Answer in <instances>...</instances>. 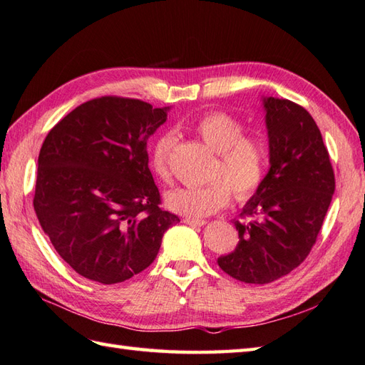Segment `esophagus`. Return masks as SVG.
<instances>
[{"label": "esophagus", "mask_w": 365, "mask_h": 365, "mask_svg": "<svg viewBox=\"0 0 365 365\" xmlns=\"http://www.w3.org/2000/svg\"><path fill=\"white\" fill-rule=\"evenodd\" d=\"M185 225H190V226H205L206 220H198V218H184L182 220Z\"/></svg>", "instance_id": "1"}]
</instances>
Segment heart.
Segmentation results:
<instances>
[{
	"mask_svg": "<svg viewBox=\"0 0 365 365\" xmlns=\"http://www.w3.org/2000/svg\"><path fill=\"white\" fill-rule=\"evenodd\" d=\"M192 131L217 151V180L197 187H178L165 195V205L187 218H201L230 203L231 192L237 200H248L261 187L267 168V150L257 135L247 134L242 121L228 112L210 110L192 121ZM175 139L170 133L156 137L150 148V165L160 181L170 180L168 158Z\"/></svg>",
	"mask_w": 365,
	"mask_h": 365,
	"instance_id": "obj_1",
	"label": "heart"
}]
</instances>
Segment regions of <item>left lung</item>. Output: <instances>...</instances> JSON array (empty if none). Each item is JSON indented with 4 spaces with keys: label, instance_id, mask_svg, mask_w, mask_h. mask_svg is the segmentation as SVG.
I'll list each match as a JSON object with an SVG mask.
<instances>
[{
    "label": "left lung",
    "instance_id": "obj_1",
    "mask_svg": "<svg viewBox=\"0 0 365 365\" xmlns=\"http://www.w3.org/2000/svg\"><path fill=\"white\" fill-rule=\"evenodd\" d=\"M270 170L234 222L239 244L217 259L248 284H269L309 255L325 220L336 181L319 126L299 104L264 98Z\"/></svg>",
    "mask_w": 365,
    "mask_h": 365
}]
</instances>
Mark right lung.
I'll list each match as a JSON object with an SVG mask.
<instances>
[{"instance_id": "add662e5", "label": "right lung", "mask_w": 365, "mask_h": 365, "mask_svg": "<svg viewBox=\"0 0 365 365\" xmlns=\"http://www.w3.org/2000/svg\"><path fill=\"white\" fill-rule=\"evenodd\" d=\"M168 108L121 96L83 103L38 153L34 210L59 256L81 277L115 284L155 261L180 222L160 207L147 140Z\"/></svg>"}]
</instances>
